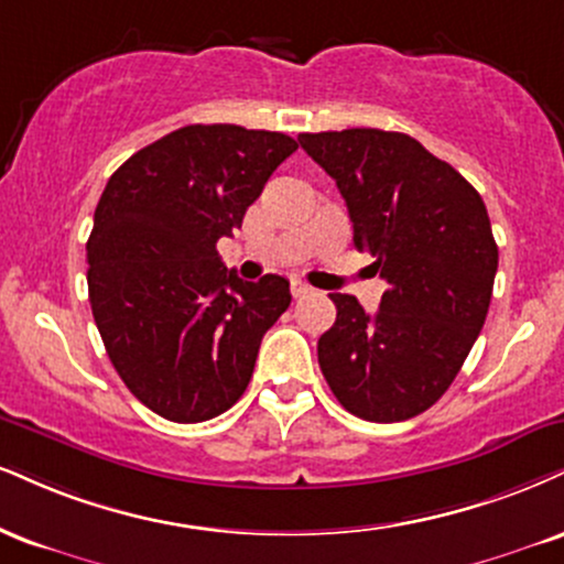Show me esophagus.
I'll return each instance as SVG.
<instances>
[{
	"label": "esophagus",
	"instance_id": "34e87169",
	"mask_svg": "<svg viewBox=\"0 0 564 564\" xmlns=\"http://www.w3.org/2000/svg\"><path fill=\"white\" fill-rule=\"evenodd\" d=\"M291 294H294V300H302V296L312 294V286H307V283H302V281H294L291 283Z\"/></svg>",
	"mask_w": 564,
	"mask_h": 564
}]
</instances>
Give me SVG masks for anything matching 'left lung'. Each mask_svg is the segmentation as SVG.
Segmentation results:
<instances>
[{
  "mask_svg": "<svg viewBox=\"0 0 564 564\" xmlns=\"http://www.w3.org/2000/svg\"><path fill=\"white\" fill-rule=\"evenodd\" d=\"M300 144L336 181L355 247L389 283L376 315L330 294L336 323L317 341L325 381L370 423L415 417L444 397L486 323L499 249L484 199L406 133L347 128Z\"/></svg>",
  "mask_w": 564,
  "mask_h": 564,
  "instance_id": "8db88e82",
  "label": "left lung"
}]
</instances>
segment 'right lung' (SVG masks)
<instances>
[{"label": "right lung", "instance_id": "add662e5", "mask_svg": "<svg viewBox=\"0 0 564 564\" xmlns=\"http://www.w3.org/2000/svg\"><path fill=\"white\" fill-rule=\"evenodd\" d=\"M300 144L278 131L186 126L107 181L86 243L88 302L128 391L173 423L239 402L262 336L289 310V281H241L215 243Z\"/></svg>", "mask_w": 564, "mask_h": 564}]
</instances>
